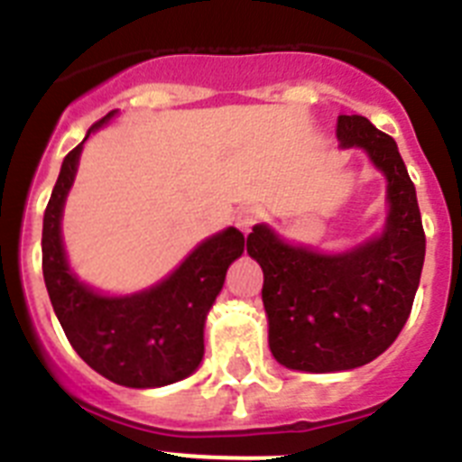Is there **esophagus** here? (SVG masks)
Segmentation results:
<instances>
[{
	"label": "esophagus",
	"instance_id": "34e87169",
	"mask_svg": "<svg viewBox=\"0 0 462 462\" xmlns=\"http://www.w3.org/2000/svg\"><path fill=\"white\" fill-rule=\"evenodd\" d=\"M257 218H260V216H257L255 209H251V207H244V209L236 211L235 223L241 232H251V227L255 226Z\"/></svg>",
	"mask_w": 462,
	"mask_h": 462
}]
</instances>
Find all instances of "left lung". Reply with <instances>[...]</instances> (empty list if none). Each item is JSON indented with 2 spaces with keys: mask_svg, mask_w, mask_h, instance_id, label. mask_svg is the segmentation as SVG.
<instances>
[{
  "mask_svg": "<svg viewBox=\"0 0 462 462\" xmlns=\"http://www.w3.org/2000/svg\"><path fill=\"white\" fill-rule=\"evenodd\" d=\"M336 135L384 172V232L338 255L290 246L267 226L253 227L246 244L264 273L269 347L292 371H350L380 356L410 318L426 255L417 190L396 140L361 115H340Z\"/></svg>",
  "mask_w": 462,
  "mask_h": 462,
  "instance_id": "1",
  "label": "left lung"
}]
</instances>
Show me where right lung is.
I'll use <instances>...</instances> for the list:
<instances>
[{"mask_svg":"<svg viewBox=\"0 0 462 462\" xmlns=\"http://www.w3.org/2000/svg\"><path fill=\"white\" fill-rule=\"evenodd\" d=\"M85 140L66 153L43 216V278L52 309L80 359L115 384L152 389L184 380L200 365L205 318L248 241L227 227L202 241L165 281L131 297H103L82 285L66 262L61 211Z\"/></svg>","mask_w":462,"mask_h":462,"instance_id":"add662e5","label":"right lung"}]
</instances>
